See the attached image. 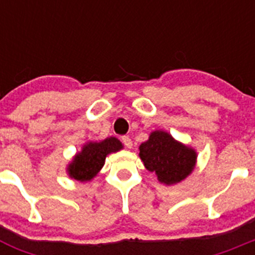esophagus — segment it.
I'll list each match as a JSON object with an SVG mask.
<instances>
[{"label": "esophagus", "instance_id": "34e87169", "mask_svg": "<svg viewBox=\"0 0 255 255\" xmlns=\"http://www.w3.org/2000/svg\"><path fill=\"white\" fill-rule=\"evenodd\" d=\"M123 143L126 148L132 147V140L129 138V136H123Z\"/></svg>", "mask_w": 255, "mask_h": 255}]
</instances>
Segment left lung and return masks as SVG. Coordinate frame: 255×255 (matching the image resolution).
Instances as JSON below:
<instances>
[{
	"label": "left lung",
	"mask_w": 255,
	"mask_h": 255,
	"mask_svg": "<svg viewBox=\"0 0 255 255\" xmlns=\"http://www.w3.org/2000/svg\"><path fill=\"white\" fill-rule=\"evenodd\" d=\"M139 150L145 168L154 172L158 181L166 185L186 179L197 163V152L163 130L150 132L149 139L140 144Z\"/></svg>",
	"instance_id": "left-lung-1"
}]
</instances>
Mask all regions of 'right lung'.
<instances>
[{
    "mask_svg": "<svg viewBox=\"0 0 255 255\" xmlns=\"http://www.w3.org/2000/svg\"><path fill=\"white\" fill-rule=\"evenodd\" d=\"M124 148L123 143L115 136L101 141H89L84 144L82 150L76 153L73 161L67 166L69 176L78 181H91L105 164L110 153L119 152Z\"/></svg>",
    "mask_w": 255,
    "mask_h": 255,
    "instance_id": "add662e5",
    "label": "right lung"
}]
</instances>
